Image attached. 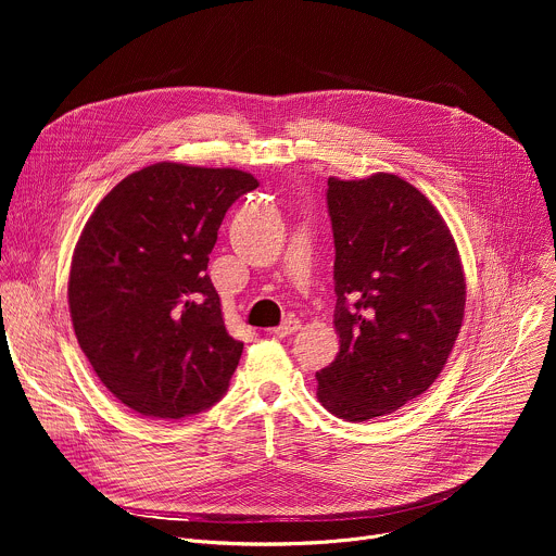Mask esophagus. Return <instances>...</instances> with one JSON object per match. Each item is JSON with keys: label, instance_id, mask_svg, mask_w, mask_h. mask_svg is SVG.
I'll use <instances>...</instances> for the list:
<instances>
[{"label": "esophagus", "instance_id": "1", "mask_svg": "<svg viewBox=\"0 0 556 556\" xmlns=\"http://www.w3.org/2000/svg\"><path fill=\"white\" fill-rule=\"evenodd\" d=\"M299 328H301V321L294 319V316H290V319H286L281 326H277V328L273 330V334H275V337H290V334H294Z\"/></svg>", "mask_w": 556, "mask_h": 556}]
</instances>
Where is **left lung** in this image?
Masks as SVG:
<instances>
[{"label": "left lung", "instance_id": "left-lung-1", "mask_svg": "<svg viewBox=\"0 0 556 556\" xmlns=\"http://www.w3.org/2000/svg\"><path fill=\"white\" fill-rule=\"evenodd\" d=\"M334 232V328L341 350L316 371L319 403L350 422L425 393L455 345L466 281L453 235L407 180H328Z\"/></svg>", "mask_w": 556, "mask_h": 556}]
</instances>
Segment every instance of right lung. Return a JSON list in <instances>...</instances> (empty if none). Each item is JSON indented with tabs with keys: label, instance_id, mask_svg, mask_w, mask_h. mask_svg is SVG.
<instances>
[{
	"label": "right lung",
	"instance_id": "add662e5",
	"mask_svg": "<svg viewBox=\"0 0 556 556\" xmlns=\"http://www.w3.org/2000/svg\"><path fill=\"white\" fill-rule=\"evenodd\" d=\"M260 182L240 169L155 163L121 180L78 237L67 281L78 345L129 409L180 420L213 407L244 343L206 275L228 206Z\"/></svg>",
	"mask_w": 556,
	"mask_h": 556
}]
</instances>
